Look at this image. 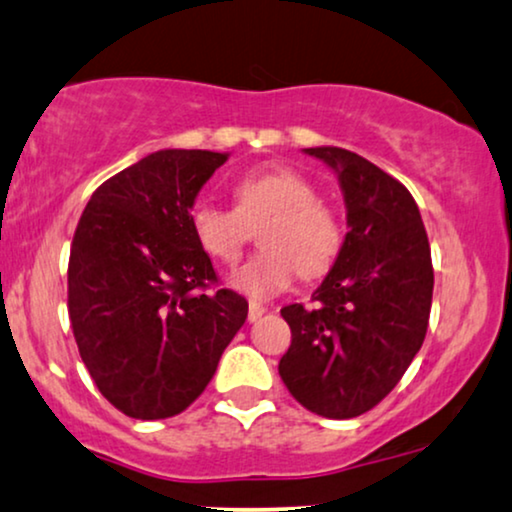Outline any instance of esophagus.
I'll list each match as a JSON object with an SVG mask.
<instances>
[{"instance_id": "34e87169", "label": "esophagus", "mask_w": 512, "mask_h": 512, "mask_svg": "<svg viewBox=\"0 0 512 512\" xmlns=\"http://www.w3.org/2000/svg\"><path fill=\"white\" fill-rule=\"evenodd\" d=\"M267 312V307H264V304H260V302H255V300H250V304H248V321H257V319H262V314Z\"/></svg>"}]
</instances>
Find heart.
I'll return each instance as SVG.
<instances>
[{"label": "heart", "mask_w": 512, "mask_h": 512, "mask_svg": "<svg viewBox=\"0 0 512 512\" xmlns=\"http://www.w3.org/2000/svg\"><path fill=\"white\" fill-rule=\"evenodd\" d=\"M236 208H219L200 200L189 222L200 248L219 262H234L248 243L250 229L262 219L257 250L231 271V286L250 297H271L295 281L297 274H326L342 248V226L335 212L319 200L304 174L286 165L245 172L234 189Z\"/></svg>", "instance_id": "1"}]
</instances>
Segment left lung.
Returning a JSON list of instances; mask_svg holds the SVG:
<instances>
[{
    "label": "left lung",
    "instance_id": "left-lung-1",
    "mask_svg": "<svg viewBox=\"0 0 512 512\" xmlns=\"http://www.w3.org/2000/svg\"><path fill=\"white\" fill-rule=\"evenodd\" d=\"M335 170L347 236L312 307L288 304V352L278 373L304 409L357 418L394 390L428 333L430 243L401 181L338 146L304 148Z\"/></svg>",
    "mask_w": 512,
    "mask_h": 512
}]
</instances>
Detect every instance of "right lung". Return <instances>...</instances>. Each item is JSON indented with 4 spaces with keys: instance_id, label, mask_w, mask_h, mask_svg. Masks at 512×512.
<instances>
[{
    "instance_id": "1",
    "label": "right lung",
    "mask_w": 512,
    "mask_h": 512,
    "mask_svg": "<svg viewBox=\"0 0 512 512\" xmlns=\"http://www.w3.org/2000/svg\"><path fill=\"white\" fill-rule=\"evenodd\" d=\"M229 153L155 151L103 181L77 222L68 314L80 357L115 409L160 420L191 406L248 319L191 231L198 191Z\"/></svg>"
}]
</instances>
